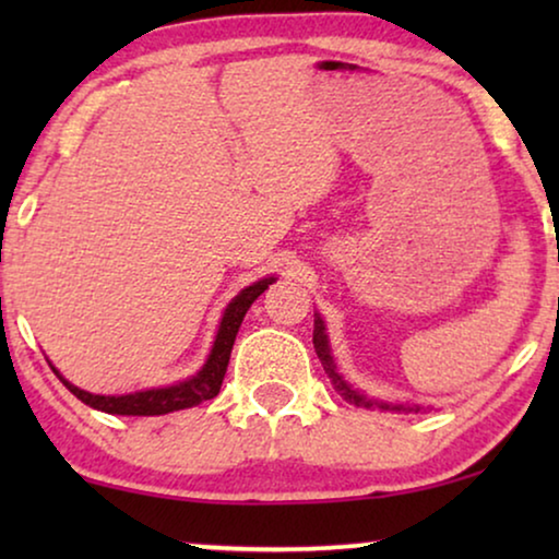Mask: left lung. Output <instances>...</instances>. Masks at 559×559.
Returning <instances> with one entry per match:
<instances>
[{
    "label": "left lung",
    "mask_w": 559,
    "mask_h": 559,
    "mask_svg": "<svg viewBox=\"0 0 559 559\" xmlns=\"http://www.w3.org/2000/svg\"><path fill=\"white\" fill-rule=\"evenodd\" d=\"M312 343H316V354L320 361H323V369L328 373V379H331V384L335 386V392H338L343 400L356 404V407H379V409H392V412H419L423 407L419 404H389V402H377V400H369L364 392H358L348 384L346 379L341 377L338 369H335V361L331 356V346H328V335H325V323L323 318L316 312V328H312Z\"/></svg>",
    "instance_id": "obj_1"
}]
</instances>
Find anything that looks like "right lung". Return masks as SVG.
<instances>
[{"label":"right lung","instance_id":"add662e5","mask_svg":"<svg viewBox=\"0 0 559 559\" xmlns=\"http://www.w3.org/2000/svg\"><path fill=\"white\" fill-rule=\"evenodd\" d=\"M274 282V277L259 280L254 285L243 287L239 295L228 302V308L224 310V318H221L216 341H213L211 356L209 361L203 364V369L190 377L186 381H178L173 386H163V389H144V392H134V394H121V396H104V394H91L83 392V389L73 386L71 381H66L52 366V371L58 373V379L71 389V392L79 396L83 404L94 407L98 412H106V415H134V417H152V415H167V412H178V409H188L195 407L205 400H213L221 392V384H224L226 377V366L228 358H231V348L236 341V333H239V325L247 310L251 308V302L257 300L259 295L264 293Z\"/></svg>","mask_w":559,"mask_h":559}]
</instances>
